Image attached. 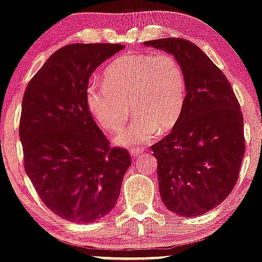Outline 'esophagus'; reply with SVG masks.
<instances>
[{
	"label": "esophagus",
	"mask_w": 262,
	"mask_h": 262,
	"mask_svg": "<svg viewBox=\"0 0 262 262\" xmlns=\"http://www.w3.org/2000/svg\"><path fill=\"white\" fill-rule=\"evenodd\" d=\"M130 154L131 156H134V157H137L138 154H141L142 151H143V149H142V148H130Z\"/></svg>",
	"instance_id": "esophagus-1"
}]
</instances>
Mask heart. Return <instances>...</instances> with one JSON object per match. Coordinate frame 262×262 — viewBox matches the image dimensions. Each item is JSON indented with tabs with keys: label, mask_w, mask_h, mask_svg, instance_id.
<instances>
[{
	"label": "heart",
	"mask_w": 262,
	"mask_h": 262,
	"mask_svg": "<svg viewBox=\"0 0 262 262\" xmlns=\"http://www.w3.org/2000/svg\"><path fill=\"white\" fill-rule=\"evenodd\" d=\"M104 83L87 87V108L103 130H120L132 111L135 116L114 142L135 146L154 134L173 128L186 102V79L182 67L169 53L124 54L103 74Z\"/></svg>",
	"instance_id": "1"
}]
</instances>
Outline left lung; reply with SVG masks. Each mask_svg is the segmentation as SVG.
Instances as JSON below:
<instances>
[{"instance_id": "left-lung-1", "label": "left lung", "mask_w": 262, "mask_h": 262, "mask_svg": "<svg viewBox=\"0 0 262 262\" xmlns=\"http://www.w3.org/2000/svg\"><path fill=\"white\" fill-rule=\"evenodd\" d=\"M144 46L172 54L186 79L179 122L151 146L161 200L177 215H203L227 198L239 176L245 151L241 105L224 73L193 42L170 37Z\"/></svg>"}]
</instances>
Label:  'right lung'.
Masks as SVG:
<instances>
[{
  "mask_svg": "<svg viewBox=\"0 0 262 262\" xmlns=\"http://www.w3.org/2000/svg\"><path fill=\"white\" fill-rule=\"evenodd\" d=\"M122 48L67 45L48 58L23 97L25 172L43 204L64 220L90 224L109 214L131 165L127 150L109 146L86 103L92 73Z\"/></svg>",
  "mask_w": 262,
  "mask_h": 262,
  "instance_id": "right-lung-1",
  "label": "right lung"
}]
</instances>
